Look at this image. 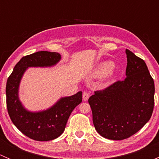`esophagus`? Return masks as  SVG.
Instances as JSON below:
<instances>
[{"mask_svg": "<svg viewBox=\"0 0 159 159\" xmlns=\"http://www.w3.org/2000/svg\"><path fill=\"white\" fill-rule=\"evenodd\" d=\"M83 100L84 101V102H86V101H88V99L89 98V94L87 92H83Z\"/></svg>", "mask_w": 159, "mask_h": 159, "instance_id": "esophagus-1", "label": "esophagus"}]
</instances>
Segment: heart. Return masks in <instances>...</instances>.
Returning <instances> with one entry per match:
<instances>
[{
    "instance_id": "1",
    "label": "heart",
    "mask_w": 159,
    "mask_h": 159,
    "mask_svg": "<svg viewBox=\"0 0 159 159\" xmlns=\"http://www.w3.org/2000/svg\"><path fill=\"white\" fill-rule=\"evenodd\" d=\"M115 67V64L112 61H106L98 65L96 68L94 70V76L96 78H102V77L108 75V78H111L113 77V71L112 69Z\"/></svg>"
}]
</instances>
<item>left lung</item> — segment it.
Returning <instances> with one entry per match:
<instances>
[{
	"label": "left lung",
	"instance_id": "obj_1",
	"mask_svg": "<svg viewBox=\"0 0 159 159\" xmlns=\"http://www.w3.org/2000/svg\"><path fill=\"white\" fill-rule=\"evenodd\" d=\"M124 81H118L89 99L93 124L100 135L123 140L135 134L149 121L155 104V84L145 62L126 49Z\"/></svg>",
	"mask_w": 159,
	"mask_h": 159
}]
</instances>
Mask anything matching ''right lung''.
Here are the masks:
<instances>
[{
    "instance_id": "add662e5",
    "label": "right lung",
    "mask_w": 159,
    "mask_h": 159,
    "mask_svg": "<svg viewBox=\"0 0 159 159\" xmlns=\"http://www.w3.org/2000/svg\"><path fill=\"white\" fill-rule=\"evenodd\" d=\"M59 53L38 51L22 57L14 68L6 84L7 108L13 124L24 134L40 142L54 140L64 132L68 118L82 102V92L61 98L46 110L30 111L19 99V86L24 74L32 67H52L60 61Z\"/></svg>"
}]
</instances>
